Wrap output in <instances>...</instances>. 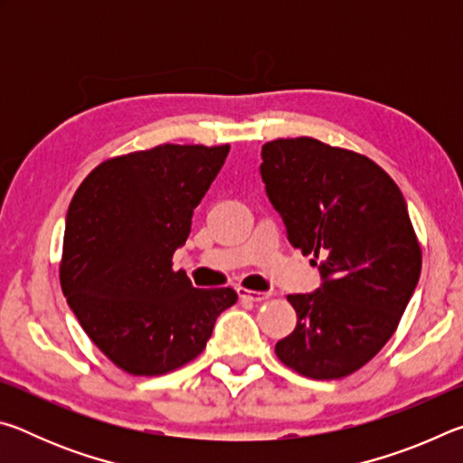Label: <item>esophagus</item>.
Wrapping results in <instances>:
<instances>
[{
  "instance_id": "1",
  "label": "esophagus",
  "mask_w": 463,
  "mask_h": 463,
  "mask_svg": "<svg viewBox=\"0 0 463 463\" xmlns=\"http://www.w3.org/2000/svg\"><path fill=\"white\" fill-rule=\"evenodd\" d=\"M237 294L239 298H242V300H249V302H263L269 298V294L255 292V289H245V288H237Z\"/></svg>"
}]
</instances>
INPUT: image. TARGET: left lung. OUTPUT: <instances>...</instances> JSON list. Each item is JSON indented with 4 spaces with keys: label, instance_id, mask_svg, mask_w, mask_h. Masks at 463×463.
<instances>
[{
    "label": "left lung",
    "instance_id": "obj_1",
    "mask_svg": "<svg viewBox=\"0 0 463 463\" xmlns=\"http://www.w3.org/2000/svg\"><path fill=\"white\" fill-rule=\"evenodd\" d=\"M261 159L288 241L320 271L315 292L288 296L298 323L276 355L312 380L345 378L394 335L419 284L404 195L372 159L310 137L271 140Z\"/></svg>",
    "mask_w": 463,
    "mask_h": 463
}]
</instances>
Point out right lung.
<instances>
[{"instance_id": "right-lung-1", "label": "right lung", "mask_w": 463, "mask_h": 463, "mask_svg": "<svg viewBox=\"0 0 463 463\" xmlns=\"http://www.w3.org/2000/svg\"><path fill=\"white\" fill-rule=\"evenodd\" d=\"M231 146L161 145L104 161L69 203L61 288L101 354L132 375H161L200 355L231 288H194L174 271L194 208Z\"/></svg>"}]
</instances>
